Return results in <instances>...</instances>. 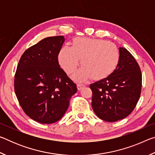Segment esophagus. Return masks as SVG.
<instances>
[{"label": "esophagus", "instance_id": "34e87169", "mask_svg": "<svg viewBox=\"0 0 155 155\" xmlns=\"http://www.w3.org/2000/svg\"><path fill=\"white\" fill-rule=\"evenodd\" d=\"M85 87V85H83V84H77V89L78 90H81L82 89H83L84 87Z\"/></svg>", "mask_w": 155, "mask_h": 155}]
</instances>
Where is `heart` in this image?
Returning a JSON list of instances; mask_svg holds the SVG:
<instances>
[{
  "label": "heart",
  "mask_w": 155,
  "mask_h": 155,
  "mask_svg": "<svg viewBox=\"0 0 155 155\" xmlns=\"http://www.w3.org/2000/svg\"><path fill=\"white\" fill-rule=\"evenodd\" d=\"M119 50L114 44L100 39L77 38L72 47L63 46L58 54L59 63L68 74L74 73L80 64L83 68L73 78L83 82L92 77L104 79L117 69L120 62Z\"/></svg>",
  "instance_id": "heart-1"
}]
</instances>
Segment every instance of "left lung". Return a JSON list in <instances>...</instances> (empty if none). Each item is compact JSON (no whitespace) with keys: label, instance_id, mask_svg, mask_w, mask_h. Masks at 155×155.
<instances>
[{"label":"left lung","instance_id":"obj_1","mask_svg":"<svg viewBox=\"0 0 155 155\" xmlns=\"http://www.w3.org/2000/svg\"><path fill=\"white\" fill-rule=\"evenodd\" d=\"M120 62L108 77L91 84V106L99 118L114 122L127 117L140 99L142 76L137 62L127 49L119 48Z\"/></svg>","mask_w":155,"mask_h":155}]
</instances>
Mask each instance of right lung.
<instances>
[{"mask_svg":"<svg viewBox=\"0 0 155 155\" xmlns=\"http://www.w3.org/2000/svg\"><path fill=\"white\" fill-rule=\"evenodd\" d=\"M64 36L49 37L28 48L21 57L14 78L15 95L23 111L41 124L64 116L77 85L58 62Z\"/></svg>","mask_w":155,"mask_h":155,"instance_id":"1","label":"right lung"}]
</instances>
